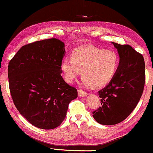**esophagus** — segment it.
Masks as SVG:
<instances>
[{"instance_id": "esophagus-1", "label": "esophagus", "mask_w": 153, "mask_h": 153, "mask_svg": "<svg viewBox=\"0 0 153 153\" xmlns=\"http://www.w3.org/2000/svg\"><path fill=\"white\" fill-rule=\"evenodd\" d=\"M78 94H79V97H84V96H86L88 95V93H86V92L83 91V90H81V89L78 90Z\"/></svg>"}]
</instances>
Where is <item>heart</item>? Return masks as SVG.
Here are the masks:
<instances>
[{
  "label": "heart",
  "instance_id": "1",
  "mask_svg": "<svg viewBox=\"0 0 153 153\" xmlns=\"http://www.w3.org/2000/svg\"><path fill=\"white\" fill-rule=\"evenodd\" d=\"M118 66L119 56L115 51L85 45L73 50L71 58H63L60 68L68 82H72L81 70L84 84L99 88L111 81Z\"/></svg>",
  "mask_w": 153,
  "mask_h": 153
}]
</instances>
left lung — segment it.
<instances>
[{
	"label": "left lung",
	"mask_w": 153,
	"mask_h": 153,
	"mask_svg": "<svg viewBox=\"0 0 153 153\" xmlns=\"http://www.w3.org/2000/svg\"><path fill=\"white\" fill-rule=\"evenodd\" d=\"M118 50L120 61L111 81L98 91L101 106L93 112L98 123H120L133 111L143 94L146 80L145 62L142 54L128 45L112 42Z\"/></svg>",
	"instance_id": "left-lung-1"
}]
</instances>
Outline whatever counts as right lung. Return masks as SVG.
I'll list each match as a JSON object with an SVG mask.
<instances>
[{
  "mask_svg": "<svg viewBox=\"0 0 153 153\" xmlns=\"http://www.w3.org/2000/svg\"><path fill=\"white\" fill-rule=\"evenodd\" d=\"M65 44L56 38L24 45L8 65L9 87L19 112L36 127L51 129L65 118L77 90L61 76Z\"/></svg>",
  "mask_w": 153,
  "mask_h": 153,
  "instance_id": "add662e5",
  "label": "right lung"
}]
</instances>
